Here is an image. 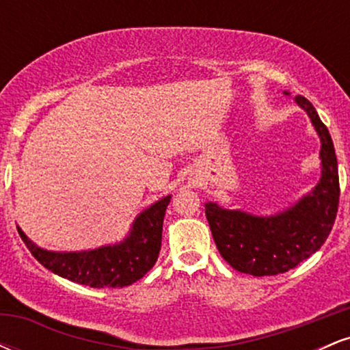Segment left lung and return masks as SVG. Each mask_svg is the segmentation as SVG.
<instances>
[{"mask_svg":"<svg viewBox=\"0 0 350 350\" xmlns=\"http://www.w3.org/2000/svg\"><path fill=\"white\" fill-rule=\"evenodd\" d=\"M321 136L323 176L311 196L275 217H253L206 204L212 237L224 260L240 273L271 276L284 273L321 248L331 234L339 207L337 158L327 126L308 98L296 97Z\"/></svg>","mask_w":350,"mask_h":350,"instance_id":"obj_1","label":"left lung"}]
</instances>
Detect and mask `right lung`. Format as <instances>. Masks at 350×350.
Wrapping results in <instances>:
<instances>
[{
    "mask_svg": "<svg viewBox=\"0 0 350 350\" xmlns=\"http://www.w3.org/2000/svg\"><path fill=\"white\" fill-rule=\"evenodd\" d=\"M170 196L144 211L135 220L133 230L123 243L80 253L42 250L18 228L23 242L42 267L75 283L92 288H123L143 278L161 250L163 219Z\"/></svg>",
    "mask_w": 350,
    "mask_h": 350,
    "instance_id": "add662e5",
    "label": "right lung"
}]
</instances>
